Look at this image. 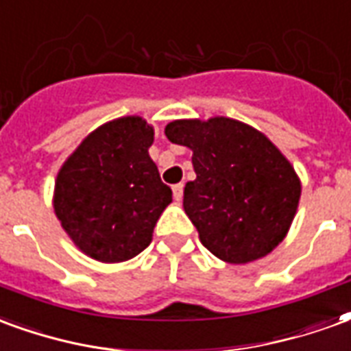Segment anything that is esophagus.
<instances>
[{
	"label": "esophagus",
	"mask_w": 351,
	"mask_h": 351,
	"mask_svg": "<svg viewBox=\"0 0 351 351\" xmlns=\"http://www.w3.org/2000/svg\"><path fill=\"white\" fill-rule=\"evenodd\" d=\"M182 193L184 184H175V186H173V197H175V201H180V199H182Z\"/></svg>",
	"instance_id": "obj_1"
}]
</instances>
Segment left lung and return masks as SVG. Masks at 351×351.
Instances as JSON below:
<instances>
[{
	"mask_svg": "<svg viewBox=\"0 0 351 351\" xmlns=\"http://www.w3.org/2000/svg\"><path fill=\"white\" fill-rule=\"evenodd\" d=\"M165 135L193 150L197 178L184 188V210L206 250L228 263L271 254L301 197V182L278 148L258 130L223 116L176 120Z\"/></svg>",
	"mask_w": 351,
	"mask_h": 351,
	"instance_id": "obj_1",
	"label": "left lung"
}]
</instances>
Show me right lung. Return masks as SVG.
Here are the masks:
<instances>
[{
	"label": "right lung",
	"mask_w": 351,
	"mask_h": 351,
	"mask_svg": "<svg viewBox=\"0 0 351 351\" xmlns=\"http://www.w3.org/2000/svg\"><path fill=\"white\" fill-rule=\"evenodd\" d=\"M154 130L138 116L101 125L60 169L54 210L90 258L118 263L152 241L154 226L173 201L148 156Z\"/></svg>",
	"instance_id": "add662e5"
}]
</instances>
